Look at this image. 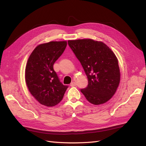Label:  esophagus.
<instances>
[{
  "instance_id": "34e87169",
  "label": "esophagus",
  "mask_w": 146,
  "mask_h": 146,
  "mask_svg": "<svg viewBox=\"0 0 146 146\" xmlns=\"http://www.w3.org/2000/svg\"><path fill=\"white\" fill-rule=\"evenodd\" d=\"M76 83H75V82H71V84H70V86H76Z\"/></svg>"
}]
</instances>
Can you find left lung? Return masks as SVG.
Masks as SVG:
<instances>
[{
  "instance_id": "obj_1",
  "label": "left lung",
  "mask_w": 146,
  "mask_h": 146,
  "mask_svg": "<svg viewBox=\"0 0 146 146\" xmlns=\"http://www.w3.org/2000/svg\"><path fill=\"white\" fill-rule=\"evenodd\" d=\"M68 43L88 78L87 87L81 89L82 93L92 104L106 103L116 92L120 83L115 54L103 42L91 39L69 40Z\"/></svg>"
}]
</instances>
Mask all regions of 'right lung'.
<instances>
[{
    "instance_id": "obj_1",
    "label": "right lung",
    "mask_w": 146,
    "mask_h": 146,
    "mask_svg": "<svg viewBox=\"0 0 146 146\" xmlns=\"http://www.w3.org/2000/svg\"><path fill=\"white\" fill-rule=\"evenodd\" d=\"M67 42L51 41L38 45L29 56L25 70L27 88L40 104L54 107L63 98L68 86L59 80L53 64L63 54Z\"/></svg>"
}]
</instances>
